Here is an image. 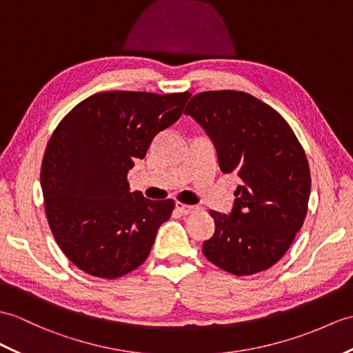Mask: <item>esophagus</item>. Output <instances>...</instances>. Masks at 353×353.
Returning <instances> with one entry per match:
<instances>
[{"label": "esophagus", "mask_w": 353, "mask_h": 353, "mask_svg": "<svg viewBox=\"0 0 353 353\" xmlns=\"http://www.w3.org/2000/svg\"><path fill=\"white\" fill-rule=\"evenodd\" d=\"M176 209L180 212V214L191 215V214H194V212L199 210L200 208H199V206H191V204H185V203H182V201H177V203H176Z\"/></svg>", "instance_id": "1"}]
</instances>
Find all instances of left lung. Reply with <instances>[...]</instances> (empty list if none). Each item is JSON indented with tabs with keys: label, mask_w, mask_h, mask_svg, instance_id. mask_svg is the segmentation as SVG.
I'll return each instance as SVG.
<instances>
[{
	"label": "left lung",
	"mask_w": 353,
	"mask_h": 353,
	"mask_svg": "<svg viewBox=\"0 0 353 353\" xmlns=\"http://www.w3.org/2000/svg\"><path fill=\"white\" fill-rule=\"evenodd\" d=\"M185 114L212 138L221 171L242 180L230 215L209 212L215 233L203 242V254L237 276L269 269L307 215L311 174L299 139L280 112L245 92L199 93Z\"/></svg>",
	"instance_id": "left-lung-1"
}]
</instances>
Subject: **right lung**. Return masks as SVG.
<instances>
[{
	"instance_id": "add662e5",
	"label": "right lung",
	"mask_w": 353,
	"mask_h": 353,
	"mask_svg": "<svg viewBox=\"0 0 353 353\" xmlns=\"http://www.w3.org/2000/svg\"><path fill=\"white\" fill-rule=\"evenodd\" d=\"M191 93L102 92L72 108L49 138L40 183L49 228L73 265L114 280L149 257L174 200L129 192L128 171Z\"/></svg>"
}]
</instances>
